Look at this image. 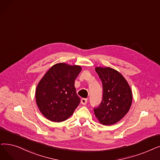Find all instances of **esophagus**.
I'll return each mask as SVG.
<instances>
[{"instance_id": "34e87169", "label": "esophagus", "mask_w": 160, "mask_h": 160, "mask_svg": "<svg viewBox=\"0 0 160 160\" xmlns=\"http://www.w3.org/2000/svg\"><path fill=\"white\" fill-rule=\"evenodd\" d=\"M87 102H88V100H87V99H85V98H82V99H81V103L83 105H85L87 103Z\"/></svg>"}]
</instances>
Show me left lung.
<instances>
[{
	"mask_svg": "<svg viewBox=\"0 0 160 160\" xmlns=\"http://www.w3.org/2000/svg\"><path fill=\"white\" fill-rule=\"evenodd\" d=\"M102 84V99L94 113L99 122L105 126L119 122L128 112L132 102V92L126 80L110 67H96Z\"/></svg>",
	"mask_w": 160,
	"mask_h": 160,
	"instance_id": "1",
	"label": "left lung"
}]
</instances>
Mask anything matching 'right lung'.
<instances>
[{"mask_svg":"<svg viewBox=\"0 0 160 160\" xmlns=\"http://www.w3.org/2000/svg\"><path fill=\"white\" fill-rule=\"evenodd\" d=\"M82 68L61 63L54 65L39 82L36 89L37 106L46 118L54 122L66 120L80 102L74 80Z\"/></svg>","mask_w":160,"mask_h":160,"instance_id":"right-lung-1","label":"right lung"}]
</instances>
